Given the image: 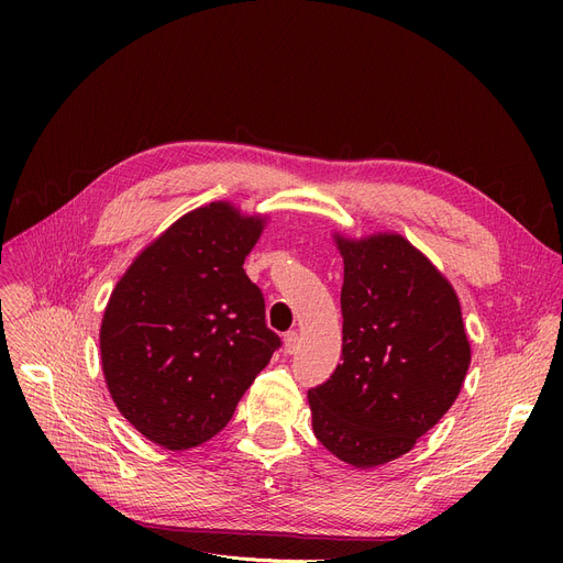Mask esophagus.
<instances>
[{"instance_id":"1","label":"esophagus","mask_w":563,"mask_h":563,"mask_svg":"<svg viewBox=\"0 0 563 563\" xmlns=\"http://www.w3.org/2000/svg\"><path fill=\"white\" fill-rule=\"evenodd\" d=\"M283 346H285V353H297L299 351V333L297 331H289V333H285V338H283Z\"/></svg>"}]
</instances>
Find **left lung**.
Returning <instances> with one entry per match:
<instances>
[{
    "label": "left lung",
    "mask_w": 563,
    "mask_h": 563,
    "mask_svg": "<svg viewBox=\"0 0 563 563\" xmlns=\"http://www.w3.org/2000/svg\"><path fill=\"white\" fill-rule=\"evenodd\" d=\"M344 260L342 363L308 390L331 454L374 467L410 452L456 401L470 342L454 287L401 234H335Z\"/></svg>",
    "instance_id": "1"
}]
</instances>
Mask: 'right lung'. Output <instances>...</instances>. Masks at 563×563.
Wrapping results in <instances>:
<instances>
[{"instance_id":"right-lung-1","label":"right lung","mask_w":563,"mask_h":563,"mask_svg":"<svg viewBox=\"0 0 563 563\" xmlns=\"http://www.w3.org/2000/svg\"><path fill=\"white\" fill-rule=\"evenodd\" d=\"M264 217L210 202L177 219L115 283L100 327L107 388L123 418L173 452L232 418L280 338L244 272Z\"/></svg>"}]
</instances>
